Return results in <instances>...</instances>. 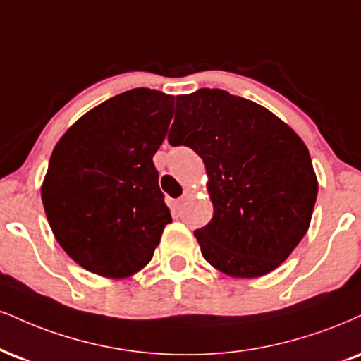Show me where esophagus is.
Returning a JSON list of instances; mask_svg holds the SVG:
<instances>
[{"label":"esophagus","mask_w":361,"mask_h":361,"mask_svg":"<svg viewBox=\"0 0 361 361\" xmlns=\"http://www.w3.org/2000/svg\"><path fill=\"white\" fill-rule=\"evenodd\" d=\"M192 195H193L192 190H185V193L181 195V198H180V205H181V203H185L186 200H188L190 197H192Z\"/></svg>","instance_id":"1"}]
</instances>
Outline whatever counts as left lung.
<instances>
[{"instance_id": "left-lung-1", "label": "left lung", "mask_w": 361, "mask_h": 361, "mask_svg": "<svg viewBox=\"0 0 361 361\" xmlns=\"http://www.w3.org/2000/svg\"><path fill=\"white\" fill-rule=\"evenodd\" d=\"M168 141L205 163L214 216L195 237L207 262L245 279L279 267L306 235L318 197L301 137L259 104L200 89L176 97Z\"/></svg>"}]
</instances>
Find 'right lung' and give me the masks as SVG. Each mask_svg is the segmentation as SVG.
<instances>
[{"label": "right lung", "instance_id": "obj_1", "mask_svg": "<svg viewBox=\"0 0 361 361\" xmlns=\"http://www.w3.org/2000/svg\"><path fill=\"white\" fill-rule=\"evenodd\" d=\"M173 95L128 90L82 116L56 142L42 202L60 247L94 274L121 279L153 257L171 222L153 156Z\"/></svg>", "mask_w": 361, "mask_h": 361}]
</instances>
